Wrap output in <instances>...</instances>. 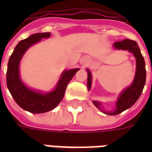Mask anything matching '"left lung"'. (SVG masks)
<instances>
[{
	"instance_id": "8db88e82",
	"label": "left lung",
	"mask_w": 152,
	"mask_h": 152,
	"mask_svg": "<svg viewBox=\"0 0 152 152\" xmlns=\"http://www.w3.org/2000/svg\"><path fill=\"white\" fill-rule=\"evenodd\" d=\"M113 46L114 50H128L129 53H132L136 58L137 68H136V72H135L132 83H131V85L127 87L119 94L118 99L116 102L114 110L107 111L104 110L102 102L95 101V100L92 101L93 104L100 111L107 115H117L133 106L141 95L144 85H145V81H146V69H145L144 58L142 56L137 42L126 39L122 41L114 42ZM86 70L88 72V91H90L91 88V83H92V76L89 69H87Z\"/></svg>"
}]
</instances>
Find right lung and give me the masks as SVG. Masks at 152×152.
<instances>
[{"label": "right lung", "mask_w": 152, "mask_h": 152, "mask_svg": "<svg viewBox=\"0 0 152 152\" xmlns=\"http://www.w3.org/2000/svg\"><path fill=\"white\" fill-rule=\"evenodd\" d=\"M50 32L31 34L16 45L8 60L6 75L7 87L11 95L24 110L32 113H42L52 110L64 98L67 85L80 69L64 70L53 90L44 93L27 87L20 78V63L25 53L42 39H49Z\"/></svg>", "instance_id": "obj_1"}]
</instances>
